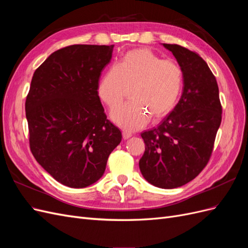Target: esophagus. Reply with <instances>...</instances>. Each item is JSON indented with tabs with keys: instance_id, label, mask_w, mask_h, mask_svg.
I'll list each match as a JSON object with an SVG mask.
<instances>
[{
	"instance_id": "obj_1",
	"label": "esophagus",
	"mask_w": 248,
	"mask_h": 248,
	"mask_svg": "<svg viewBox=\"0 0 248 248\" xmlns=\"http://www.w3.org/2000/svg\"><path fill=\"white\" fill-rule=\"evenodd\" d=\"M122 136H123V139H124V140H128L129 138H131V137H132V133H131V132H129V131H126V130H124V131L122 132Z\"/></svg>"
}]
</instances>
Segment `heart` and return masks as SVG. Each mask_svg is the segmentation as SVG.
<instances>
[{
    "label": "heart",
    "mask_w": 248,
    "mask_h": 248,
    "mask_svg": "<svg viewBox=\"0 0 248 248\" xmlns=\"http://www.w3.org/2000/svg\"><path fill=\"white\" fill-rule=\"evenodd\" d=\"M132 85V100L110 112L114 123L126 130L141 128L151 116L159 119L174 108L182 91L183 72L175 61L161 60L152 50L132 49L103 72L97 94L108 108H115L123 100L126 87Z\"/></svg>",
    "instance_id": "b5f03b06"
}]
</instances>
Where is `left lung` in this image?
Returning a JSON list of instances; mask_svg holds the SVG:
<instances>
[{
    "mask_svg": "<svg viewBox=\"0 0 248 248\" xmlns=\"http://www.w3.org/2000/svg\"><path fill=\"white\" fill-rule=\"evenodd\" d=\"M162 46L182 69L183 91L161 123L140 134L146 149L139 166L150 184L171 189L206 167L221 123V104L216 78L202 58L178 44Z\"/></svg>",
    "mask_w": 248,
    "mask_h": 248,
    "instance_id": "1",
    "label": "left lung"
}]
</instances>
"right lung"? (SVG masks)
<instances>
[{
	"label": "right lung",
	"instance_id": "obj_1",
	"mask_svg": "<svg viewBox=\"0 0 248 248\" xmlns=\"http://www.w3.org/2000/svg\"><path fill=\"white\" fill-rule=\"evenodd\" d=\"M112 48L76 44L52 52L34 72L27 96L30 148L35 159L71 188L98 181L122 140L97 94Z\"/></svg>",
	"mask_w": 248,
	"mask_h": 248
}]
</instances>
